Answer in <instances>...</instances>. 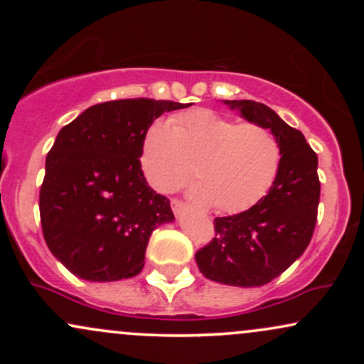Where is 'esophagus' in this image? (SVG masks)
<instances>
[{
    "mask_svg": "<svg viewBox=\"0 0 364 364\" xmlns=\"http://www.w3.org/2000/svg\"><path fill=\"white\" fill-rule=\"evenodd\" d=\"M171 208H173L174 214L179 215L183 210H185L186 205L183 202H179V200H171Z\"/></svg>",
    "mask_w": 364,
    "mask_h": 364,
    "instance_id": "34e87169",
    "label": "esophagus"
}]
</instances>
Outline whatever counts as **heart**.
Returning <instances> with one entry per match:
<instances>
[{
  "label": "heart",
  "mask_w": 364,
  "mask_h": 364,
  "mask_svg": "<svg viewBox=\"0 0 364 364\" xmlns=\"http://www.w3.org/2000/svg\"><path fill=\"white\" fill-rule=\"evenodd\" d=\"M191 195L217 212L236 214L257 203L272 186L281 162L279 141L257 123H240L208 109H191L145 129L140 164L150 186L176 190L191 178Z\"/></svg>",
  "instance_id": "obj_1"
}]
</instances>
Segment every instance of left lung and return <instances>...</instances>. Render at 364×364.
I'll list each match as a JSON object with an SVG mask.
<instances>
[{
  "label": "left lung",
  "instance_id": "1",
  "mask_svg": "<svg viewBox=\"0 0 364 364\" xmlns=\"http://www.w3.org/2000/svg\"><path fill=\"white\" fill-rule=\"evenodd\" d=\"M250 123L262 124L279 141L281 162L272 186L253 207L217 217L215 237L195 255L210 281L258 287L279 277L310 245L316 223L318 157L299 129L269 106L255 101H223Z\"/></svg>",
  "mask_w": 364,
  "mask_h": 364
}]
</instances>
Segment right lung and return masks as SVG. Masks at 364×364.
<instances>
[{
    "mask_svg": "<svg viewBox=\"0 0 364 364\" xmlns=\"http://www.w3.org/2000/svg\"><path fill=\"white\" fill-rule=\"evenodd\" d=\"M183 107L119 99L95 104L60 129L46 157L41 224L48 248L77 277H135L154 229L174 220L169 200L144 176L140 149L152 121Z\"/></svg>",
    "mask_w": 364,
    "mask_h": 364,
    "instance_id": "obj_1",
    "label": "right lung"
}]
</instances>
